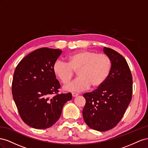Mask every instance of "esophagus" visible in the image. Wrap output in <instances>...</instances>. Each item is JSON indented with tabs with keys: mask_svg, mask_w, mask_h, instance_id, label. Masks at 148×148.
Masks as SVG:
<instances>
[{
	"mask_svg": "<svg viewBox=\"0 0 148 148\" xmlns=\"http://www.w3.org/2000/svg\"><path fill=\"white\" fill-rule=\"evenodd\" d=\"M79 94H77V93H75V92H73L72 93V95H73V97H77Z\"/></svg>",
	"mask_w": 148,
	"mask_h": 148,
	"instance_id": "1",
	"label": "esophagus"
}]
</instances>
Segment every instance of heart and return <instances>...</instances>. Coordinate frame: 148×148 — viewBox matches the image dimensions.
<instances>
[{"instance_id":"obj_1","label":"heart","mask_w":148,"mask_h":148,"mask_svg":"<svg viewBox=\"0 0 148 148\" xmlns=\"http://www.w3.org/2000/svg\"><path fill=\"white\" fill-rule=\"evenodd\" d=\"M67 62L57 60L53 66V73L63 84L68 83L77 71L79 77L64 87L68 91L81 92L100 86L111 70L110 59L105 54L90 51H80L69 54Z\"/></svg>"}]
</instances>
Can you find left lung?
<instances>
[{
  "mask_svg": "<svg viewBox=\"0 0 148 148\" xmlns=\"http://www.w3.org/2000/svg\"><path fill=\"white\" fill-rule=\"evenodd\" d=\"M103 53L110 59L111 70L97 89L83 95L86 102L82 115L85 123L93 130L106 132L119 123L132 97L133 79L123 56L111 48Z\"/></svg>",
  "mask_w": 148,
  "mask_h": 148,
  "instance_id": "1",
  "label": "left lung"
}]
</instances>
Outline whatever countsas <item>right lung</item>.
Returning <instances> with one entry per match:
<instances>
[{
    "label": "right lung",
    "mask_w": 148,
    "mask_h": 148,
    "mask_svg": "<svg viewBox=\"0 0 148 148\" xmlns=\"http://www.w3.org/2000/svg\"><path fill=\"white\" fill-rule=\"evenodd\" d=\"M61 53L60 49H38L16 67L12 95L22 120L32 128L51 127L60 118L64 105L72 99L71 93L58 94L61 86L53 66Z\"/></svg>",
    "instance_id": "add662e5"
}]
</instances>
